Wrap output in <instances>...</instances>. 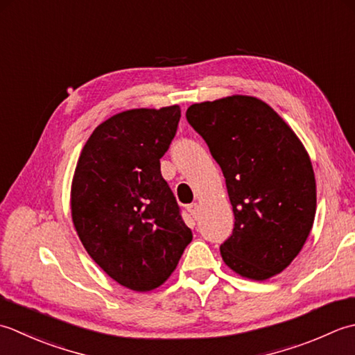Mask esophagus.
I'll list each match as a JSON object with an SVG mask.
<instances>
[{
    "mask_svg": "<svg viewBox=\"0 0 355 355\" xmlns=\"http://www.w3.org/2000/svg\"><path fill=\"white\" fill-rule=\"evenodd\" d=\"M187 209H188V213H190L194 219H198V216H199V205L198 204H190L187 207Z\"/></svg>",
    "mask_w": 355,
    "mask_h": 355,
    "instance_id": "esophagus-1",
    "label": "esophagus"
}]
</instances>
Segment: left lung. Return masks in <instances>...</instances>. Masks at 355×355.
Returning a JSON list of instances; mask_svg holds the SVG:
<instances>
[{
  "mask_svg": "<svg viewBox=\"0 0 355 355\" xmlns=\"http://www.w3.org/2000/svg\"><path fill=\"white\" fill-rule=\"evenodd\" d=\"M185 116L222 168L233 205L223 262L248 279L276 276L313 228L315 179L306 150L268 104L252 96L193 104Z\"/></svg>",
  "mask_w": 355,
  "mask_h": 355,
  "instance_id": "left-lung-1",
  "label": "left lung"
}]
</instances>
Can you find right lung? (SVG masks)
I'll list each match as a JSON object with an SVG mask.
<instances>
[{
	"mask_svg": "<svg viewBox=\"0 0 355 355\" xmlns=\"http://www.w3.org/2000/svg\"><path fill=\"white\" fill-rule=\"evenodd\" d=\"M179 119V105L114 114L92 133L75 170L76 233L101 268L133 291L162 285L193 239L161 175Z\"/></svg>",
	"mask_w": 355,
	"mask_h": 355,
	"instance_id": "obj_1",
	"label": "right lung"
}]
</instances>
